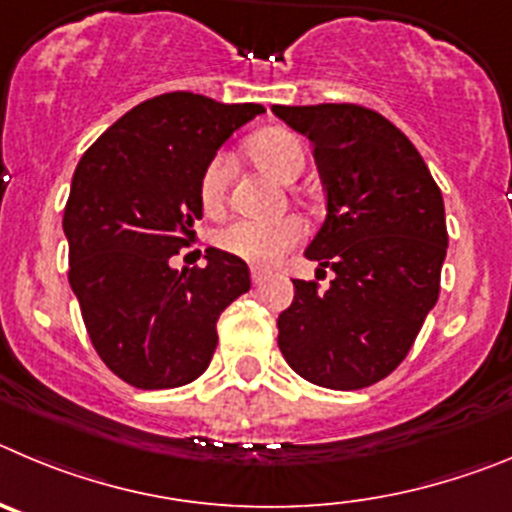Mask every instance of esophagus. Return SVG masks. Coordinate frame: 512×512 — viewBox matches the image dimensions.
Masks as SVG:
<instances>
[{"mask_svg": "<svg viewBox=\"0 0 512 512\" xmlns=\"http://www.w3.org/2000/svg\"><path fill=\"white\" fill-rule=\"evenodd\" d=\"M265 275H267V270H265V267H252V270H250V278H252V283H260V280L262 278H265Z\"/></svg>", "mask_w": 512, "mask_h": 512, "instance_id": "1", "label": "esophagus"}]
</instances>
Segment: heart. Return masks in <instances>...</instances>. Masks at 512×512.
Instances as JSON below:
<instances>
[{"instance_id": "1", "label": "heart", "mask_w": 512, "mask_h": 512, "mask_svg": "<svg viewBox=\"0 0 512 512\" xmlns=\"http://www.w3.org/2000/svg\"><path fill=\"white\" fill-rule=\"evenodd\" d=\"M250 155L262 170L280 181H293L301 176L306 165L303 142L288 130H265L250 142ZM229 158L224 153L214 155L206 163L199 178V199L206 214H222L227 201ZM306 234V224L298 216H280V219H237L216 234V245L227 255L252 265H273L290 247H296Z\"/></svg>"}]
</instances>
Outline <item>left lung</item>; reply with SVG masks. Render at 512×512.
Here are the masks:
<instances>
[{"label":"left lung","mask_w":512,"mask_h":512,"mask_svg":"<svg viewBox=\"0 0 512 512\" xmlns=\"http://www.w3.org/2000/svg\"><path fill=\"white\" fill-rule=\"evenodd\" d=\"M313 142L326 219L306 257L334 270L329 290L293 280L278 316V347L303 380L359 390L411 352L439 301L446 257L444 199L413 142L357 104L273 107Z\"/></svg>","instance_id":"obj_1"}]
</instances>
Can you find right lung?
Listing matches in <instances>:
<instances>
[{"label": "right lung", "mask_w": 512, "mask_h": 512, "mask_svg": "<svg viewBox=\"0 0 512 512\" xmlns=\"http://www.w3.org/2000/svg\"><path fill=\"white\" fill-rule=\"evenodd\" d=\"M265 112L191 91L124 114L76 165L63 211L68 283L104 365L140 390L188 385L214 357L216 321L250 290L247 262L209 247L206 265L170 267L196 242L199 178L234 130Z\"/></svg>", "instance_id": "1"}]
</instances>
